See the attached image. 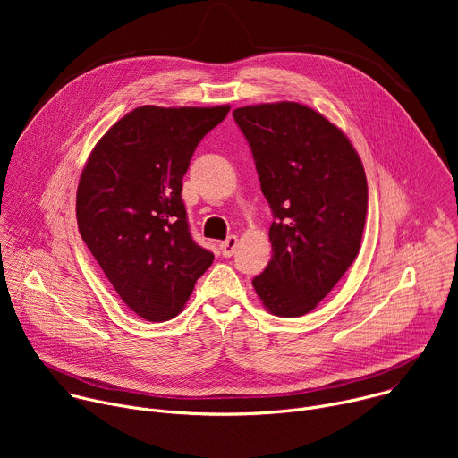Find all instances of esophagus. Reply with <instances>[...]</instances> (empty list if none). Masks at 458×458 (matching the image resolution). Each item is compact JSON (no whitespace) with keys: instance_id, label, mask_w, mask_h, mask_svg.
Masks as SVG:
<instances>
[{"instance_id":"1","label":"esophagus","mask_w":458,"mask_h":458,"mask_svg":"<svg viewBox=\"0 0 458 458\" xmlns=\"http://www.w3.org/2000/svg\"><path fill=\"white\" fill-rule=\"evenodd\" d=\"M235 248H237V237L235 235H230L228 239H225L221 244H219V250L225 257H232L235 253Z\"/></svg>"}]
</instances>
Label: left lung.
<instances>
[{"label":"left lung","instance_id":"8db88e82","mask_svg":"<svg viewBox=\"0 0 458 458\" xmlns=\"http://www.w3.org/2000/svg\"><path fill=\"white\" fill-rule=\"evenodd\" d=\"M272 208V260L251 284L277 317L311 311L355 260L368 212L359 154L335 124L292 101L233 110Z\"/></svg>","mask_w":458,"mask_h":458}]
</instances>
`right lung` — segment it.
I'll return each mask as SVG.
<instances>
[{"instance_id":"add662e5","label":"right lung","mask_w":458,"mask_h":458,"mask_svg":"<svg viewBox=\"0 0 458 458\" xmlns=\"http://www.w3.org/2000/svg\"><path fill=\"white\" fill-rule=\"evenodd\" d=\"M228 105H145L94 147L76 195L80 233L123 302L150 322L174 318L214 253L191 239L182 175Z\"/></svg>"}]
</instances>
